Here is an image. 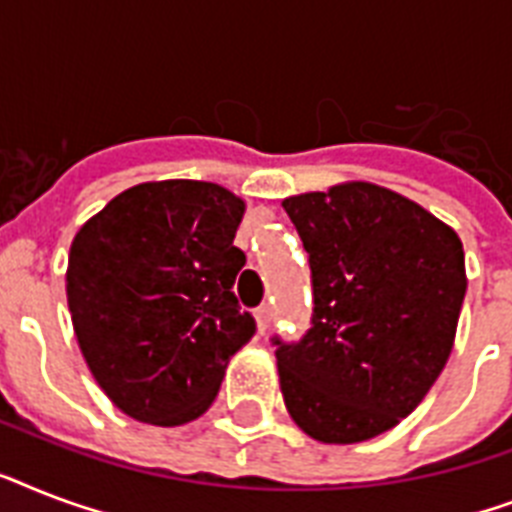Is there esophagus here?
<instances>
[{"instance_id": "esophagus-1", "label": "esophagus", "mask_w": 512, "mask_h": 512, "mask_svg": "<svg viewBox=\"0 0 512 512\" xmlns=\"http://www.w3.org/2000/svg\"><path fill=\"white\" fill-rule=\"evenodd\" d=\"M255 321H257V329L265 332L268 324H271V305H260V308L255 311Z\"/></svg>"}]
</instances>
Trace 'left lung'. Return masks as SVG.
I'll use <instances>...</instances> for the list:
<instances>
[{"label":"left lung","instance_id":"left-lung-1","mask_svg":"<svg viewBox=\"0 0 512 512\" xmlns=\"http://www.w3.org/2000/svg\"><path fill=\"white\" fill-rule=\"evenodd\" d=\"M308 252L313 319L276 337L289 417L321 444L396 428L452 353L468 289L460 236L417 201L353 180L281 201Z\"/></svg>","mask_w":512,"mask_h":512}]
</instances>
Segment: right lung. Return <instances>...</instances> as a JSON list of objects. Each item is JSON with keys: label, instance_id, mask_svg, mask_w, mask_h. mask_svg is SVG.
<instances>
[{"label": "right lung", "instance_id": "1", "mask_svg": "<svg viewBox=\"0 0 512 512\" xmlns=\"http://www.w3.org/2000/svg\"><path fill=\"white\" fill-rule=\"evenodd\" d=\"M244 201L217 183L132 185L71 241L66 297L92 377L116 409L185 425L215 401L255 335L233 295L247 263L233 236Z\"/></svg>", "mask_w": 512, "mask_h": 512}]
</instances>
